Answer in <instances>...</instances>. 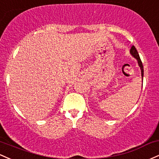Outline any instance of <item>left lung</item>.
<instances>
[{
	"label": "left lung",
	"mask_w": 159,
	"mask_h": 159,
	"mask_svg": "<svg viewBox=\"0 0 159 159\" xmlns=\"http://www.w3.org/2000/svg\"><path fill=\"white\" fill-rule=\"evenodd\" d=\"M130 53H131V55L133 56L134 58L137 59V61H138V64L141 69V75H142V78H143V66L142 61H141L140 58H139L138 52H137V49H136V48L134 46V45L131 47V48H130Z\"/></svg>",
	"instance_id": "obj_1"
}]
</instances>
